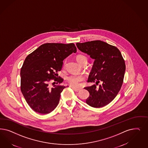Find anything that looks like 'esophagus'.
Returning <instances> with one entry per match:
<instances>
[{
  "mask_svg": "<svg viewBox=\"0 0 148 148\" xmlns=\"http://www.w3.org/2000/svg\"><path fill=\"white\" fill-rule=\"evenodd\" d=\"M72 88L73 90L75 91L76 92H78V91H79V89H78V88H75V87H72Z\"/></svg>",
  "mask_w": 148,
  "mask_h": 148,
  "instance_id": "1",
  "label": "esophagus"
}]
</instances>
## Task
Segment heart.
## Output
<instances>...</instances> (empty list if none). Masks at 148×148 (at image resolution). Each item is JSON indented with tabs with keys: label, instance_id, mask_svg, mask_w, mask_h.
Wrapping results in <instances>:
<instances>
[{
	"label": "heart",
	"instance_id": "obj_1",
	"mask_svg": "<svg viewBox=\"0 0 148 148\" xmlns=\"http://www.w3.org/2000/svg\"><path fill=\"white\" fill-rule=\"evenodd\" d=\"M77 61L82 65V64L84 62H87V58L86 56L79 54L76 57ZM85 79V77L82 75H71L67 77V81L69 83L75 87H78L79 86L80 83Z\"/></svg>",
	"mask_w": 148,
	"mask_h": 148
}]
</instances>
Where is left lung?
I'll list each match as a JSON object with an SVG mask.
<instances>
[{"instance_id":"1","label":"left lung","mask_w":148,"mask_h":148,"mask_svg":"<svg viewBox=\"0 0 148 148\" xmlns=\"http://www.w3.org/2000/svg\"><path fill=\"white\" fill-rule=\"evenodd\" d=\"M76 45L95 59L88 82H96V86L84 88L90 94L86 103L94 108L109 104L118 95L124 81L126 66L119 49L100 40L77 42ZM100 81L103 84L97 87Z\"/></svg>"}]
</instances>
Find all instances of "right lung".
<instances>
[{
	"label": "right lung",
	"mask_w": 148,
	"mask_h": 148,
	"mask_svg": "<svg viewBox=\"0 0 148 148\" xmlns=\"http://www.w3.org/2000/svg\"><path fill=\"white\" fill-rule=\"evenodd\" d=\"M77 48L74 43H47L26 57L21 70V90L30 107L40 114H48L58 105L60 94L66 87L58 77L63 60ZM52 80L59 83L50 88Z\"/></svg>",
	"instance_id": "obj_1"
}]
</instances>
